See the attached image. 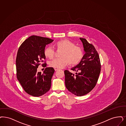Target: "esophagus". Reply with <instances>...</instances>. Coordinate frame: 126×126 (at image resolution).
Instances as JSON below:
<instances>
[{
  "mask_svg": "<svg viewBox=\"0 0 126 126\" xmlns=\"http://www.w3.org/2000/svg\"><path fill=\"white\" fill-rule=\"evenodd\" d=\"M54 70H55V71H57V70H59V69H58V68H54Z\"/></svg>",
  "mask_w": 126,
  "mask_h": 126,
  "instance_id": "esophagus-1",
  "label": "esophagus"
}]
</instances>
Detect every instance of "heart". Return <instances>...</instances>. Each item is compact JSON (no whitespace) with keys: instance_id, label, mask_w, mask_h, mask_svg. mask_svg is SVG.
<instances>
[{"instance_id":"heart-1","label":"heart","mask_w":126,"mask_h":126,"mask_svg":"<svg viewBox=\"0 0 126 126\" xmlns=\"http://www.w3.org/2000/svg\"><path fill=\"white\" fill-rule=\"evenodd\" d=\"M55 46L58 50L63 51L61 58H56L49 62V66L54 68L61 69L70 63V65L78 64L82 60L84 52L82 49L76 46L74 43L68 40H63L56 43ZM55 50L50 46L46 47L44 50V55L49 59L55 56Z\"/></svg>"}]
</instances>
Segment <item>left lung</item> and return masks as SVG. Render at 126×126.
I'll use <instances>...</instances> for the list:
<instances>
[{"instance_id":"8db88e82","label":"left lung","mask_w":126,"mask_h":126,"mask_svg":"<svg viewBox=\"0 0 126 126\" xmlns=\"http://www.w3.org/2000/svg\"><path fill=\"white\" fill-rule=\"evenodd\" d=\"M80 39L85 53L79 63L71 69L76 72V74L64 70L66 87L78 96H84L94 88L101 70L99 57L94 47L85 39Z\"/></svg>"}]
</instances>
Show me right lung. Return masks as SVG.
Here are the masks:
<instances>
[{"mask_svg": "<svg viewBox=\"0 0 126 126\" xmlns=\"http://www.w3.org/2000/svg\"><path fill=\"white\" fill-rule=\"evenodd\" d=\"M54 40L32 35L19 47L16 60L17 78L25 91L33 97H40L50 89L55 70L46 67L43 74L37 72L38 66L45 60L44 50L46 45ZM46 67V63L42 64Z\"/></svg>", "mask_w": 126, "mask_h": 126, "instance_id": "right-lung-1", "label": "right lung"}]
</instances>
